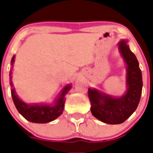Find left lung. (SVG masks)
I'll list each match as a JSON object with an SVG mask.
<instances>
[{
    "label": "left lung",
    "mask_w": 153,
    "mask_h": 153,
    "mask_svg": "<svg viewBox=\"0 0 153 153\" xmlns=\"http://www.w3.org/2000/svg\"><path fill=\"white\" fill-rule=\"evenodd\" d=\"M119 46L127 64L128 89L126 93L120 98H113L96 90H88L92 114L102 122L108 124L122 123L131 116L137 108L143 87L141 71L135 55L126 41H121Z\"/></svg>",
    "instance_id": "left-lung-1"
}]
</instances>
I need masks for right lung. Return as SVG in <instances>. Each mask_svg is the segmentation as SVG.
Returning <instances> with one entry per match:
<instances>
[{"label":"right lung","mask_w":153,"mask_h":153,"mask_svg":"<svg viewBox=\"0 0 153 153\" xmlns=\"http://www.w3.org/2000/svg\"><path fill=\"white\" fill-rule=\"evenodd\" d=\"M14 59L15 56H13L11 60L12 66L14 62ZM11 73L12 72H10V85L13 87V83L11 81ZM71 87H72L70 85H67L63 89L57 103L53 107L50 105H27L18 98L13 89H12L11 90V95L16 109L27 120L32 123H49L57 119L60 115H61L64 109V104L66 101L65 96L69 92Z\"/></svg>","instance_id":"1"}]
</instances>
